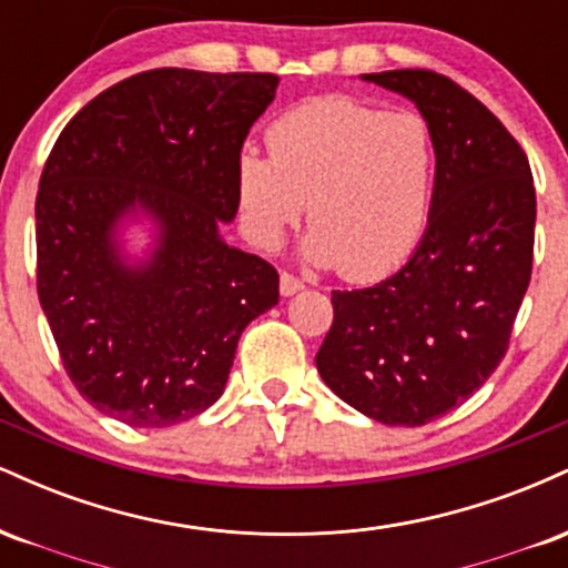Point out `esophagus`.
<instances>
[{"label":"esophagus","instance_id":"obj_1","mask_svg":"<svg viewBox=\"0 0 568 568\" xmlns=\"http://www.w3.org/2000/svg\"><path fill=\"white\" fill-rule=\"evenodd\" d=\"M302 288H304V283L298 277L288 275V272H283V275H280V293H283V296H293V293H298Z\"/></svg>","mask_w":568,"mask_h":568}]
</instances>
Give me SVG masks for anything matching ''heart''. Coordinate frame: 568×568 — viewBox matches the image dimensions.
<instances>
[{"label":"heart","mask_w":568,"mask_h":568,"mask_svg":"<svg viewBox=\"0 0 568 568\" xmlns=\"http://www.w3.org/2000/svg\"><path fill=\"white\" fill-rule=\"evenodd\" d=\"M266 152H243L234 192L251 240L280 245L310 205L302 253L347 280H379L425 234L435 141L414 112H384L347 95L298 103L266 128Z\"/></svg>","instance_id":"obj_1"}]
</instances>
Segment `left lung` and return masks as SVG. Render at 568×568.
Instances as JSON below:
<instances>
[{"label":"left lung","instance_id":"8db88e82","mask_svg":"<svg viewBox=\"0 0 568 568\" xmlns=\"http://www.w3.org/2000/svg\"><path fill=\"white\" fill-rule=\"evenodd\" d=\"M408 98L435 141L427 230L395 275L334 291L315 363L371 419L419 427L465 403L505 357L531 280L529 160L478 98L425 69L361 74Z\"/></svg>","mask_w":568,"mask_h":568}]
</instances>
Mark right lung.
Instances as JSON below:
<instances>
[{
	"label": "right lung",
	"instance_id": "add662e5",
	"mask_svg": "<svg viewBox=\"0 0 568 568\" xmlns=\"http://www.w3.org/2000/svg\"><path fill=\"white\" fill-rule=\"evenodd\" d=\"M277 84L143 71L58 135L37 194V291L71 382L101 414L146 429L202 414L247 323L277 304L275 266L221 237L240 207V149Z\"/></svg>",
	"mask_w": 568,
	"mask_h": 568
}]
</instances>
